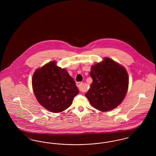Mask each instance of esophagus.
I'll return each instance as SVG.
<instances>
[{
	"mask_svg": "<svg viewBox=\"0 0 156 156\" xmlns=\"http://www.w3.org/2000/svg\"><path fill=\"white\" fill-rule=\"evenodd\" d=\"M76 85H77V87H78V88H79V89L82 91V92H84L85 91V89H83V83H82V82H77L76 83Z\"/></svg>",
	"mask_w": 156,
	"mask_h": 156,
	"instance_id": "esophagus-1",
	"label": "esophagus"
}]
</instances>
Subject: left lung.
Listing matches in <instances>:
<instances>
[{
  "label": "left lung",
  "mask_w": 156,
  "mask_h": 156,
  "mask_svg": "<svg viewBox=\"0 0 156 156\" xmlns=\"http://www.w3.org/2000/svg\"><path fill=\"white\" fill-rule=\"evenodd\" d=\"M90 75L93 81L85 97L94 108L105 112L122 103L129 87V76L125 67L105 57L92 66Z\"/></svg>",
  "instance_id": "8db88e82"
}]
</instances>
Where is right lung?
I'll list each match as a JSON object with an SVG mask.
<instances>
[{
  "instance_id": "obj_1",
  "label": "right lung",
  "mask_w": 156,
  "mask_h": 156,
  "mask_svg": "<svg viewBox=\"0 0 156 156\" xmlns=\"http://www.w3.org/2000/svg\"><path fill=\"white\" fill-rule=\"evenodd\" d=\"M32 87L39 104L53 113L66 110L79 93L73 78L66 69L58 67L55 61L34 71Z\"/></svg>"
}]
</instances>
